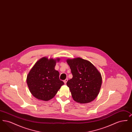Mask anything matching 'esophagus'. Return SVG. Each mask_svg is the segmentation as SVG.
<instances>
[{
	"instance_id": "34e87169",
	"label": "esophagus",
	"mask_w": 132,
	"mask_h": 132,
	"mask_svg": "<svg viewBox=\"0 0 132 132\" xmlns=\"http://www.w3.org/2000/svg\"><path fill=\"white\" fill-rule=\"evenodd\" d=\"M68 81V79H66L65 80H64V82L65 83V84H66L67 83V82Z\"/></svg>"
}]
</instances>
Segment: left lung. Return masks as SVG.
<instances>
[{"label": "left lung", "mask_w": 132, "mask_h": 132, "mask_svg": "<svg viewBox=\"0 0 132 132\" xmlns=\"http://www.w3.org/2000/svg\"><path fill=\"white\" fill-rule=\"evenodd\" d=\"M66 61L73 75L67 85L73 100L80 103L94 101L101 89V73L90 62L80 57L67 59Z\"/></svg>", "instance_id": "8db88e82"}]
</instances>
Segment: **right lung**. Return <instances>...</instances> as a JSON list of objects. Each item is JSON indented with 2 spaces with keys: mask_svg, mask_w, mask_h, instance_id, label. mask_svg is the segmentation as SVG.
<instances>
[{
  "mask_svg": "<svg viewBox=\"0 0 132 132\" xmlns=\"http://www.w3.org/2000/svg\"><path fill=\"white\" fill-rule=\"evenodd\" d=\"M56 59L44 57L36 62L27 77V83L31 94L36 98L48 101L56 94L64 84L59 79V73L55 70Z\"/></svg>",
  "mask_w": 132,
  "mask_h": 132,
  "instance_id": "obj_1",
  "label": "right lung"
}]
</instances>
